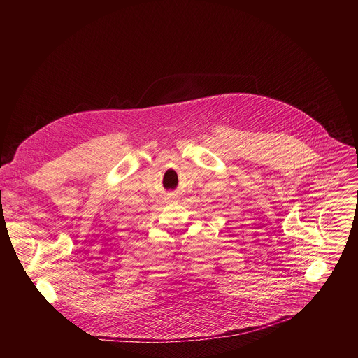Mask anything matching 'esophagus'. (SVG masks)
Instances as JSON below:
<instances>
[{"mask_svg":"<svg viewBox=\"0 0 358 358\" xmlns=\"http://www.w3.org/2000/svg\"><path fill=\"white\" fill-rule=\"evenodd\" d=\"M173 198H174V196H173Z\"/></svg>","mask_w":358,"mask_h":358,"instance_id":"34e87169","label":"esophagus"}]
</instances>
